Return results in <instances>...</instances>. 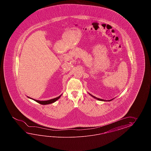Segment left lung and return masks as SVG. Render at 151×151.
I'll return each instance as SVG.
<instances>
[{
  "label": "left lung",
  "mask_w": 151,
  "mask_h": 151,
  "mask_svg": "<svg viewBox=\"0 0 151 151\" xmlns=\"http://www.w3.org/2000/svg\"><path fill=\"white\" fill-rule=\"evenodd\" d=\"M89 94H90V96H92L93 98H94V99H96V100H100V101H111V100H112L113 99H112L109 100H104L101 99H99V98H96V96H93V95H92V94H91L90 93H89Z\"/></svg>",
  "instance_id": "obj_1"
}]
</instances>
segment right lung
Masks as SVG:
<instances>
[{
    "instance_id": "add662e5",
    "label": "right lung",
    "mask_w": 151,
    "mask_h": 151,
    "mask_svg": "<svg viewBox=\"0 0 151 151\" xmlns=\"http://www.w3.org/2000/svg\"><path fill=\"white\" fill-rule=\"evenodd\" d=\"M61 94L60 96H58V97H57V98H54V99H52L48 100H45V101H42V100H38L35 99H33V98H30V97H29V96H27L29 98V99H31L33 100H35V101L36 102H37V103H39V104H42V105H48V104H52V103H55V102L57 100H58L60 98V96H61Z\"/></svg>"
}]
</instances>
